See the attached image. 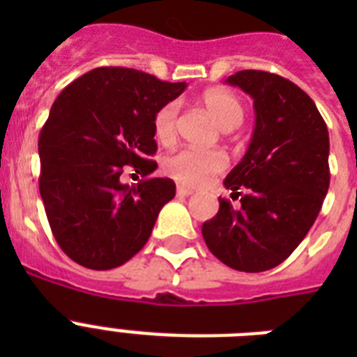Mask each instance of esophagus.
I'll return each mask as SVG.
<instances>
[{
    "label": "esophagus",
    "mask_w": 357,
    "mask_h": 357,
    "mask_svg": "<svg viewBox=\"0 0 357 357\" xmlns=\"http://www.w3.org/2000/svg\"><path fill=\"white\" fill-rule=\"evenodd\" d=\"M179 196H190L195 192V189H190V187H185V185H178V189H176Z\"/></svg>",
    "instance_id": "esophagus-1"
}]
</instances>
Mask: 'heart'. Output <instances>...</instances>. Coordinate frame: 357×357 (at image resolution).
Instances as JSON below:
<instances>
[{
  "instance_id": "heart-1",
  "label": "heart",
  "mask_w": 357,
  "mask_h": 357,
  "mask_svg": "<svg viewBox=\"0 0 357 357\" xmlns=\"http://www.w3.org/2000/svg\"><path fill=\"white\" fill-rule=\"evenodd\" d=\"M202 103L224 131H231L243 123L244 105L231 92L211 89L202 94ZM178 116L179 105L176 102L165 103L157 111L153 116V133L159 142H172L178 129ZM226 165L228 161L222 151L181 148L165 157L162 170L179 183L202 185L222 172Z\"/></svg>"
}]
</instances>
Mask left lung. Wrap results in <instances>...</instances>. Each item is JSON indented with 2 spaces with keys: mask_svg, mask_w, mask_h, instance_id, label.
Returning a JSON list of instances; mask_svg holds the SVG:
<instances>
[{
  "mask_svg": "<svg viewBox=\"0 0 357 357\" xmlns=\"http://www.w3.org/2000/svg\"><path fill=\"white\" fill-rule=\"evenodd\" d=\"M226 83L252 96L255 128L244 157L224 179L241 202L231 206L222 198L202 235L224 265L263 272L293 254L321 211L330 187V137L315 102L293 81L243 70Z\"/></svg>",
  "mask_w": 357,
  "mask_h": 357,
  "instance_id": "8db88e82",
  "label": "left lung"
}]
</instances>
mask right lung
Returning a JSON list of instances; mask_svg holds the SVG:
<instances>
[{"label":"right lung","instance_id":"add662e5","mask_svg":"<svg viewBox=\"0 0 357 357\" xmlns=\"http://www.w3.org/2000/svg\"><path fill=\"white\" fill-rule=\"evenodd\" d=\"M187 89L133 68H94L53 102L38 137L40 196L63 252L92 271L123 265L142 250L162 206L168 178L126 185V168L148 176L157 162L153 116Z\"/></svg>","mask_w":357,"mask_h":357}]
</instances>
